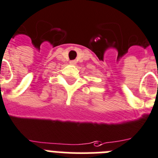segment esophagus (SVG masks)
I'll use <instances>...</instances> for the list:
<instances>
[{
	"label": "esophagus",
	"instance_id": "obj_1",
	"mask_svg": "<svg viewBox=\"0 0 158 158\" xmlns=\"http://www.w3.org/2000/svg\"><path fill=\"white\" fill-rule=\"evenodd\" d=\"M69 63H70V64H76L77 61L76 60H71Z\"/></svg>",
	"mask_w": 158,
	"mask_h": 158
}]
</instances>
